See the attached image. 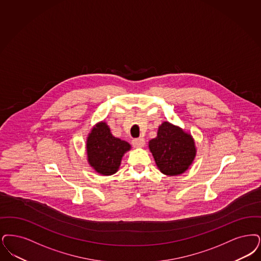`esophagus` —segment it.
Here are the masks:
<instances>
[{
	"label": "esophagus",
	"mask_w": 261,
	"mask_h": 261,
	"mask_svg": "<svg viewBox=\"0 0 261 261\" xmlns=\"http://www.w3.org/2000/svg\"><path fill=\"white\" fill-rule=\"evenodd\" d=\"M132 144L135 147H143L146 144V141L144 138H136L132 141Z\"/></svg>",
	"instance_id": "34e87169"
}]
</instances>
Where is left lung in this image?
Returning <instances> with one entry per match:
<instances>
[{
    "mask_svg": "<svg viewBox=\"0 0 261 261\" xmlns=\"http://www.w3.org/2000/svg\"><path fill=\"white\" fill-rule=\"evenodd\" d=\"M148 146L157 167L168 176L186 172L196 154L192 137L169 122L159 126L156 138L149 141Z\"/></svg>",
    "mask_w": 261,
    "mask_h": 261,
    "instance_id": "obj_1",
    "label": "left lung"
}]
</instances>
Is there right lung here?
<instances>
[{
	"label": "right lung",
	"instance_id": "1",
	"mask_svg": "<svg viewBox=\"0 0 261 261\" xmlns=\"http://www.w3.org/2000/svg\"><path fill=\"white\" fill-rule=\"evenodd\" d=\"M129 149L130 145L112 135L110 128L105 122L94 127L87 138L88 162L96 172L104 176L115 174L123 154Z\"/></svg>",
	"mask_w": 261,
	"mask_h": 261
}]
</instances>
